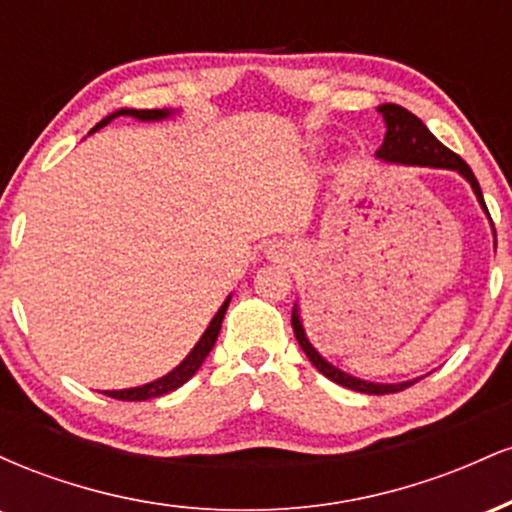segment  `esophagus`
Masks as SVG:
<instances>
[{
    "instance_id": "esophagus-1",
    "label": "esophagus",
    "mask_w": 512,
    "mask_h": 512,
    "mask_svg": "<svg viewBox=\"0 0 512 512\" xmlns=\"http://www.w3.org/2000/svg\"><path fill=\"white\" fill-rule=\"evenodd\" d=\"M272 250H274V248H272ZM272 255H276V257H279V250H274V252H272Z\"/></svg>"
}]
</instances>
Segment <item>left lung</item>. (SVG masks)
<instances>
[{"mask_svg": "<svg viewBox=\"0 0 512 512\" xmlns=\"http://www.w3.org/2000/svg\"><path fill=\"white\" fill-rule=\"evenodd\" d=\"M378 113L383 115L385 127H387L383 146L375 151V156H378L380 161L397 163V166L455 170V173H460L462 178L469 182L472 192L477 195L479 207L486 211V216H489V209H486L484 195H481V187H479L477 178H474L472 168H469L460 156L452 154L448 146L440 144L438 139L431 134V129H428L424 122L419 120V117L411 115L409 110H404L402 105H395V103L378 105ZM489 221H491V216H489ZM491 228H493V221H491ZM493 238H496V231H493ZM291 325H293V334H296L298 344H301L305 356H308V361L313 363V366L320 370L325 378H330L332 383L349 387V390L363 392V395H390V392L407 390L409 385H414L416 380H419V378H414V380H402V383H373V380L356 378V375L337 368L334 363L327 361V358L322 356L313 344H310L308 334H305V327L301 320V308H298V303H293Z\"/></svg>", "mask_w": 512, "mask_h": 512, "instance_id": "8db88e82", "label": "left lung"}]
</instances>
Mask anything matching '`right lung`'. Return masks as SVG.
<instances>
[{
  "mask_svg": "<svg viewBox=\"0 0 512 512\" xmlns=\"http://www.w3.org/2000/svg\"><path fill=\"white\" fill-rule=\"evenodd\" d=\"M173 115H178V110H168V108H163V110L120 108V110H115V113H110L108 117H103V120L91 129V134L98 132V129L105 127V125H110L115 117H134V120H139V122H163V120H168V117H173ZM228 303H231V296H228L226 301L221 303V308L216 310L214 317H211L207 330H204L202 337H199V342L192 346L190 354L182 358L180 366H175L173 370H170V373L163 375V378L151 380V383H146V385L125 387V390H103V395H108L113 399H122V402H146V399L168 395V392L178 390L180 385H185L187 380H190L192 375H195L197 370L202 368L204 358L209 356V351L214 349L216 337H219V332H221L223 315H226V310H228Z\"/></svg>",
  "mask_w": 512,
  "mask_h": 512,
  "instance_id": "right-lung-1",
  "label": "right lung"
}]
</instances>
